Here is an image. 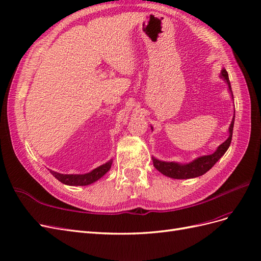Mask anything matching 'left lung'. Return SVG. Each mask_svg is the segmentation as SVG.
I'll return each mask as SVG.
<instances>
[{
    "mask_svg": "<svg viewBox=\"0 0 261 261\" xmlns=\"http://www.w3.org/2000/svg\"><path fill=\"white\" fill-rule=\"evenodd\" d=\"M220 77L227 84L228 87V91L231 93V97L233 99V93H232V88H231V83L230 80H228V75L225 68L221 69V75ZM234 118L235 114L233 115L232 122L230 124V127H228V137L224 141V143L221 144L217 150L211 154L207 155H201L196 158L195 160L188 162V163H178L174 161H161L156 158L152 156V161L154 168L161 172L163 175L171 177V178H176V179H187V178H194V177H198L203 175L204 173L208 172L213 165H215L222 156L226 150L228 149L231 145V140H232V134H233V127H234ZM152 128V126H151Z\"/></svg>",
    "mask_w": 261,
    "mask_h": 261,
    "instance_id": "1",
    "label": "left lung"
}]
</instances>
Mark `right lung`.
I'll list each match as a JSON object with an SVG mask.
<instances>
[{"mask_svg":"<svg viewBox=\"0 0 261 261\" xmlns=\"http://www.w3.org/2000/svg\"><path fill=\"white\" fill-rule=\"evenodd\" d=\"M113 160H109L107 163L100 165V167L93 169L91 172L86 173V174H62V173L54 172L50 170L51 174L59 179L61 183L69 185V186H86V185H90L94 181L100 179L102 176H103L106 173L111 169Z\"/></svg>","mask_w":261,"mask_h":261,"instance_id":"right-lung-1","label":"right lung"}]
</instances>
